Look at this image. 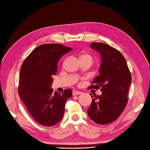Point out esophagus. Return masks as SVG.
<instances>
[{
    "instance_id": "1",
    "label": "esophagus",
    "mask_w": 150,
    "mask_h": 150,
    "mask_svg": "<svg viewBox=\"0 0 150 150\" xmlns=\"http://www.w3.org/2000/svg\"><path fill=\"white\" fill-rule=\"evenodd\" d=\"M81 94H82V92L79 91H73V95H74V96H75V95H81Z\"/></svg>"
}]
</instances>
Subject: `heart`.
Segmentation results:
<instances>
[{
    "mask_svg": "<svg viewBox=\"0 0 150 150\" xmlns=\"http://www.w3.org/2000/svg\"><path fill=\"white\" fill-rule=\"evenodd\" d=\"M80 59L88 60H90V61L91 62H92V61H93V57H92L91 55H90V54H88V53L82 54V55H81Z\"/></svg>",
    "mask_w": 150,
    "mask_h": 150,
    "instance_id": "b5f03b06",
    "label": "heart"
}]
</instances>
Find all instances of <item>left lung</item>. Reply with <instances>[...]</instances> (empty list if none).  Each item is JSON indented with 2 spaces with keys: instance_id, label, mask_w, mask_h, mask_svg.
Here are the masks:
<instances>
[{
  "instance_id": "8db88e82",
  "label": "left lung",
  "mask_w": 150,
  "mask_h": 150,
  "mask_svg": "<svg viewBox=\"0 0 150 150\" xmlns=\"http://www.w3.org/2000/svg\"><path fill=\"white\" fill-rule=\"evenodd\" d=\"M90 47L100 54L99 73L88 88H100L101 95L92 96L88 115L95 123L104 125L115 120L128 103L132 75L126 60L119 51L106 44L91 42Z\"/></svg>"
}]
</instances>
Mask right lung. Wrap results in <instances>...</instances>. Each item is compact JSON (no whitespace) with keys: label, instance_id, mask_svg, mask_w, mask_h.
I'll return each instance as SVG.
<instances>
[{"label":"right lung","instance_id":"right-lung-1","mask_svg":"<svg viewBox=\"0 0 150 150\" xmlns=\"http://www.w3.org/2000/svg\"><path fill=\"white\" fill-rule=\"evenodd\" d=\"M73 49L62 44H45L34 49L22 63L18 88L19 97L36 122L46 126L61 120L71 89L62 93L53 91V75L63 55Z\"/></svg>","mask_w":150,"mask_h":150}]
</instances>
